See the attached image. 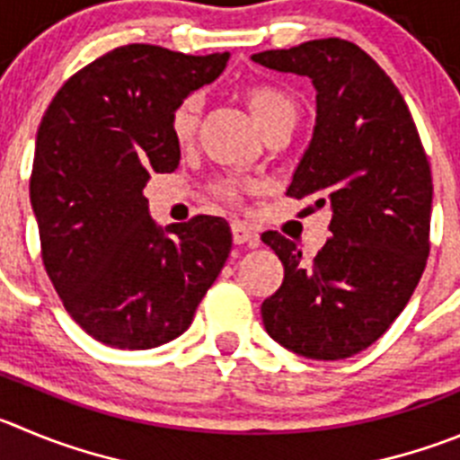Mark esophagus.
Masks as SVG:
<instances>
[{"instance_id":"34e87169","label":"esophagus","mask_w":460,"mask_h":460,"mask_svg":"<svg viewBox=\"0 0 460 460\" xmlns=\"http://www.w3.org/2000/svg\"><path fill=\"white\" fill-rule=\"evenodd\" d=\"M231 234H234V244H250V247L259 244V234L250 225H244V222H234Z\"/></svg>"}]
</instances>
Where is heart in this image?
Masks as SVG:
<instances>
[{
	"mask_svg": "<svg viewBox=\"0 0 460 460\" xmlns=\"http://www.w3.org/2000/svg\"><path fill=\"white\" fill-rule=\"evenodd\" d=\"M244 104L250 109L252 119H254L256 128L261 133L277 127V124H295V118H297L295 100L286 90L277 88V85H252V88L244 90ZM197 118H199V97H195V94L186 97V100H181L174 106L170 118V131L177 143H190L192 136H195ZM222 192L229 197L238 195V183H222Z\"/></svg>",
	"mask_w": 460,
	"mask_h": 460,
	"instance_id": "b5f03b06",
	"label": "heart"
}]
</instances>
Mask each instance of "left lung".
Here are the masks:
<instances>
[{
    "instance_id": "left-lung-1",
    "label": "left lung",
    "mask_w": 460,
    "mask_h": 460,
    "mask_svg": "<svg viewBox=\"0 0 460 460\" xmlns=\"http://www.w3.org/2000/svg\"><path fill=\"white\" fill-rule=\"evenodd\" d=\"M252 61L311 79L315 127L286 195L332 210V238L311 261L277 231L261 235L283 263L261 306L265 332L304 358H347L384 336L424 272L427 154L404 97L354 42L322 38Z\"/></svg>"
}]
</instances>
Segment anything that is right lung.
I'll use <instances>...</instances> for the list:
<instances>
[{
	"mask_svg": "<svg viewBox=\"0 0 460 460\" xmlns=\"http://www.w3.org/2000/svg\"><path fill=\"white\" fill-rule=\"evenodd\" d=\"M229 51L127 45L66 81L36 136L31 208L42 261L72 320L115 349L181 336L231 252L226 220L158 226L143 188L174 172V106L225 72Z\"/></svg>",
	"mask_w": 460,
	"mask_h": 460,
	"instance_id": "right-lung-1",
	"label": "right lung"
}]
</instances>
